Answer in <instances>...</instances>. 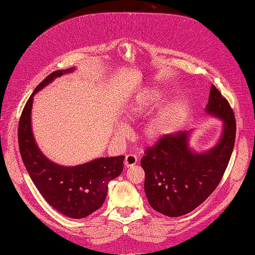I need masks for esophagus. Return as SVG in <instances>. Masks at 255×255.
I'll list each match as a JSON object with an SVG mask.
<instances>
[{"instance_id":"34e87169","label":"esophagus","mask_w":255,"mask_h":255,"mask_svg":"<svg viewBox=\"0 0 255 255\" xmlns=\"http://www.w3.org/2000/svg\"><path fill=\"white\" fill-rule=\"evenodd\" d=\"M137 163V157L134 154H128V155L126 156L125 159V166L126 167H130V166H134Z\"/></svg>"}]
</instances>
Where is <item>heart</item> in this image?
I'll use <instances>...</instances> for the list:
<instances>
[{"mask_svg": "<svg viewBox=\"0 0 255 255\" xmlns=\"http://www.w3.org/2000/svg\"><path fill=\"white\" fill-rule=\"evenodd\" d=\"M160 98V95L155 89H145L130 103L125 113V118L128 121L134 122L139 120L141 117L150 111L152 105L156 103ZM169 114L167 111L160 112L155 118L146 123L143 128V138L146 142L155 143L163 137L167 127ZM118 133L123 134L125 130L122 128H118Z\"/></svg>", "mask_w": 255, "mask_h": 255, "instance_id": "obj_1", "label": "heart"}]
</instances>
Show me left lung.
I'll list each match as a JSON object with an SVG mask.
<instances>
[{"instance_id":"8db88e82","label":"left lung","mask_w":255,"mask_h":255,"mask_svg":"<svg viewBox=\"0 0 255 255\" xmlns=\"http://www.w3.org/2000/svg\"><path fill=\"white\" fill-rule=\"evenodd\" d=\"M205 111L223 122L219 141L205 152L190 149V132L168 134L145 149L140 164L150 205L168 217L194 211L218 186L232 155L236 121L233 110L214 85Z\"/></svg>"}]
</instances>
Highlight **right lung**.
Instances as JSON below:
<instances>
[{
	"label": "right lung",
	"mask_w": 255,
	"mask_h": 255,
	"mask_svg": "<svg viewBox=\"0 0 255 255\" xmlns=\"http://www.w3.org/2000/svg\"><path fill=\"white\" fill-rule=\"evenodd\" d=\"M73 70L74 68L54 71L36 87L20 117L18 140L23 164L45 201L67 217L81 219L102 206L107 185L123 170L125 156L100 157L65 167L53 163L38 148L30 125L34 96L54 79Z\"/></svg>",
	"instance_id": "right-lung-1"
}]
</instances>
